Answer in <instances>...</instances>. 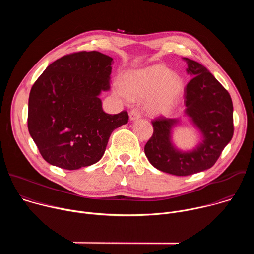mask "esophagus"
Returning a JSON list of instances; mask_svg holds the SVG:
<instances>
[{"label":"esophagus","instance_id":"esophagus-1","mask_svg":"<svg viewBox=\"0 0 254 254\" xmlns=\"http://www.w3.org/2000/svg\"><path fill=\"white\" fill-rule=\"evenodd\" d=\"M140 118V115H139V113L137 112V111H131V112H129V120L130 121H136V120H138Z\"/></svg>","mask_w":254,"mask_h":254}]
</instances>
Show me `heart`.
<instances>
[{"label":"heart","mask_w":254,"mask_h":254,"mask_svg":"<svg viewBox=\"0 0 254 254\" xmlns=\"http://www.w3.org/2000/svg\"><path fill=\"white\" fill-rule=\"evenodd\" d=\"M182 91V78L161 64L128 71L113 87L114 95L124 101L144 99V111L155 117L168 115Z\"/></svg>","instance_id":"b5f03b06"}]
</instances>
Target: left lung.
<instances>
[{
	"mask_svg": "<svg viewBox=\"0 0 254 254\" xmlns=\"http://www.w3.org/2000/svg\"><path fill=\"white\" fill-rule=\"evenodd\" d=\"M187 73L193 78L185 88V116L201 133L190 151L179 150L173 142V129L180 119L160 117L152 122L154 133L144 146L149 162L158 170L189 176L210 169L233 136V104L228 91L200 63L184 57Z\"/></svg>",
	"mask_w": 254,
	"mask_h": 254,
	"instance_id": "obj_1",
	"label": "left lung"
}]
</instances>
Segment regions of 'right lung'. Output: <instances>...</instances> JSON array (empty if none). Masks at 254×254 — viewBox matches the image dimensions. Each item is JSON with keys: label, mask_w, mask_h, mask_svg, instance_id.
<instances>
[{"label": "right lung", "mask_w": 254, "mask_h": 254, "mask_svg": "<svg viewBox=\"0 0 254 254\" xmlns=\"http://www.w3.org/2000/svg\"><path fill=\"white\" fill-rule=\"evenodd\" d=\"M113 58L98 51L65 55L51 63L31 88L28 129L43 159L65 170L97 163L112 132L128 122L108 115L99 95L110 90Z\"/></svg>", "instance_id": "right-lung-1"}]
</instances>
